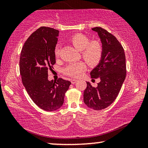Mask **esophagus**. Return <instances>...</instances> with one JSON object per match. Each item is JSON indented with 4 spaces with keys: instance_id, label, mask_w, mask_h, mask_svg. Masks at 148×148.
I'll use <instances>...</instances> for the list:
<instances>
[{
    "instance_id": "esophagus-1",
    "label": "esophagus",
    "mask_w": 148,
    "mask_h": 148,
    "mask_svg": "<svg viewBox=\"0 0 148 148\" xmlns=\"http://www.w3.org/2000/svg\"><path fill=\"white\" fill-rule=\"evenodd\" d=\"M76 81H77V80L76 79H72L71 80V83L72 84H75V83H76Z\"/></svg>"
}]
</instances>
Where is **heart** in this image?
Returning a JSON list of instances; mask_svg holds the SVG:
<instances>
[{"instance_id":"obj_1","label":"heart","mask_w":148,"mask_h":148,"mask_svg":"<svg viewBox=\"0 0 148 148\" xmlns=\"http://www.w3.org/2000/svg\"><path fill=\"white\" fill-rule=\"evenodd\" d=\"M69 41L77 50L82 51V56L90 66H95L101 61L103 53V47L101 42L92 40L83 34H76L72 36ZM55 55L59 57L60 55V46H56ZM86 68L84 62H71L62 69V72L66 76L72 77H78L81 76Z\"/></svg>"}]
</instances>
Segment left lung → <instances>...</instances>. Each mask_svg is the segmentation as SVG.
Listing matches in <instances>:
<instances>
[{"label": "left lung", "instance_id": "1", "mask_svg": "<svg viewBox=\"0 0 148 148\" xmlns=\"http://www.w3.org/2000/svg\"><path fill=\"white\" fill-rule=\"evenodd\" d=\"M92 31L98 33L103 47V53L99 63L92 70L91 78H100L93 87L87 82L84 92V101L87 107L101 110L109 106L118 95L126 77V63L124 49L114 35L101 27Z\"/></svg>", "mask_w": 148, "mask_h": 148}]
</instances>
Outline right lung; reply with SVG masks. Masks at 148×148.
<instances>
[{
  "mask_svg": "<svg viewBox=\"0 0 148 148\" xmlns=\"http://www.w3.org/2000/svg\"><path fill=\"white\" fill-rule=\"evenodd\" d=\"M58 30L41 27L34 31L22 48L19 71L27 93L35 104L46 111L60 108L71 82L60 77L57 81L47 78L48 70L56 63L55 48Z\"/></svg>",
  "mask_w": 148,
  "mask_h": 148,
  "instance_id": "1",
  "label": "right lung"
}]
</instances>
